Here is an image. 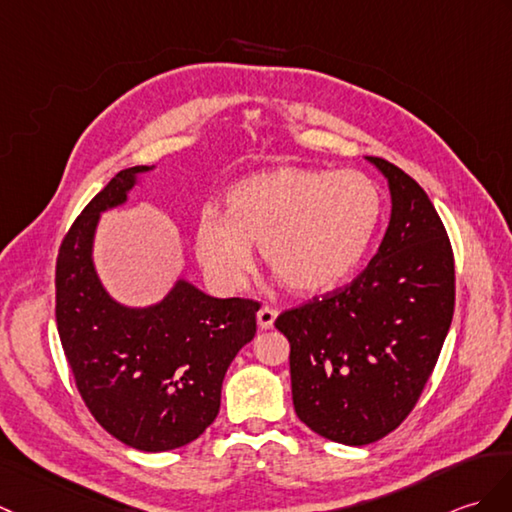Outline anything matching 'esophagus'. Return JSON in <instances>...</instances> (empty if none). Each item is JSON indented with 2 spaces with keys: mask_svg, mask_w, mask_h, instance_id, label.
Instances as JSON below:
<instances>
[{
  "mask_svg": "<svg viewBox=\"0 0 512 512\" xmlns=\"http://www.w3.org/2000/svg\"><path fill=\"white\" fill-rule=\"evenodd\" d=\"M275 318H277V310H275V307H270V305H264L257 312V323H259L261 329H270L272 325H275Z\"/></svg>",
  "mask_w": 512,
  "mask_h": 512,
  "instance_id": "obj_1",
  "label": "esophagus"
}]
</instances>
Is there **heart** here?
<instances>
[{
    "instance_id": "obj_1",
    "label": "heart",
    "mask_w": 512,
    "mask_h": 512,
    "mask_svg": "<svg viewBox=\"0 0 512 512\" xmlns=\"http://www.w3.org/2000/svg\"><path fill=\"white\" fill-rule=\"evenodd\" d=\"M382 192L362 172L285 168L251 174L224 198V213L196 222V255L224 290H240L253 244L285 288L316 294L347 281L382 220Z\"/></svg>"
}]
</instances>
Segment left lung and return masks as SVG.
Segmentation results:
<instances>
[{
  "instance_id": "8db88e82",
  "label": "left lung",
  "mask_w": 512,
  "mask_h": 512,
  "mask_svg": "<svg viewBox=\"0 0 512 512\" xmlns=\"http://www.w3.org/2000/svg\"><path fill=\"white\" fill-rule=\"evenodd\" d=\"M392 213L379 251L349 285L277 316L290 342L296 417L342 445H368L406 421L454 316V251L423 187L386 159Z\"/></svg>"
}]
</instances>
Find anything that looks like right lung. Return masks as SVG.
<instances>
[{
    "instance_id": "right-lung-1",
    "label": "right lung",
    "mask_w": 512,
    "mask_h": 512,
    "mask_svg": "<svg viewBox=\"0 0 512 512\" xmlns=\"http://www.w3.org/2000/svg\"><path fill=\"white\" fill-rule=\"evenodd\" d=\"M148 170L117 172L65 233L56 257V327L93 419L128 447L168 451L216 421L222 379L255 336L259 303L213 299L183 279L144 310L106 294L91 259L95 227Z\"/></svg>"
}]
</instances>
